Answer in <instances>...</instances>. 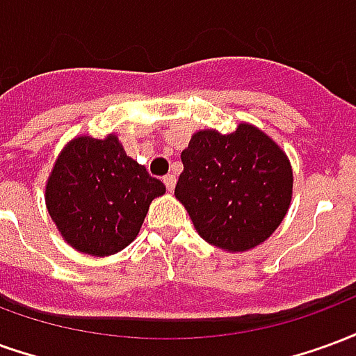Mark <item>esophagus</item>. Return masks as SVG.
<instances>
[{
    "mask_svg": "<svg viewBox=\"0 0 356 356\" xmlns=\"http://www.w3.org/2000/svg\"><path fill=\"white\" fill-rule=\"evenodd\" d=\"M163 185H165V188H168V191H173V188H175V175H171V173H168V175H165V177H163Z\"/></svg>",
    "mask_w": 356,
    "mask_h": 356,
    "instance_id": "obj_1",
    "label": "esophagus"
}]
</instances>
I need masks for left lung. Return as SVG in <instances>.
Listing matches in <instances>:
<instances>
[{
	"label": "left lung",
	"instance_id": "obj_1",
	"mask_svg": "<svg viewBox=\"0 0 356 356\" xmlns=\"http://www.w3.org/2000/svg\"><path fill=\"white\" fill-rule=\"evenodd\" d=\"M175 196L202 238L225 252L259 246L282 223L291 202L288 156L250 124L232 133H194L181 152Z\"/></svg>",
	"mask_w": 356,
	"mask_h": 356
}]
</instances>
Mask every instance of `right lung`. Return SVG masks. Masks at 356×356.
I'll return each mask as SVG.
<instances>
[{"label": "right lung", "instance_id": "1", "mask_svg": "<svg viewBox=\"0 0 356 356\" xmlns=\"http://www.w3.org/2000/svg\"><path fill=\"white\" fill-rule=\"evenodd\" d=\"M163 193L162 181L125 154L116 135H81L58 154L45 204L66 244L104 257L137 238L150 202Z\"/></svg>", "mask_w": 356, "mask_h": 356}]
</instances>
